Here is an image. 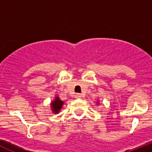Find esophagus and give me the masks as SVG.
Segmentation results:
<instances>
[{"label":"esophagus","instance_id":"1","mask_svg":"<svg viewBox=\"0 0 152 152\" xmlns=\"http://www.w3.org/2000/svg\"><path fill=\"white\" fill-rule=\"evenodd\" d=\"M81 96H82V95L80 94H76L75 95V98H81Z\"/></svg>","mask_w":152,"mask_h":152}]
</instances>
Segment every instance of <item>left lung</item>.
<instances>
[{"instance_id": "left-lung-1", "label": "left lung", "mask_w": 152, "mask_h": 152, "mask_svg": "<svg viewBox=\"0 0 152 152\" xmlns=\"http://www.w3.org/2000/svg\"><path fill=\"white\" fill-rule=\"evenodd\" d=\"M99 103H99V101L96 102V104H99Z\"/></svg>"}]
</instances>
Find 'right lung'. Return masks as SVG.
I'll return each mask as SVG.
<instances>
[{"label": "right lung", "instance_id": "obj_1", "mask_svg": "<svg viewBox=\"0 0 152 152\" xmlns=\"http://www.w3.org/2000/svg\"><path fill=\"white\" fill-rule=\"evenodd\" d=\"M51 110L55 114H57L60 112L61 109L64 105V101L60 100V98L58 96H55V99L51 101Z\"/></svg>", "mask_w": 152, "mask_h": 152}]
</instances>
